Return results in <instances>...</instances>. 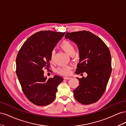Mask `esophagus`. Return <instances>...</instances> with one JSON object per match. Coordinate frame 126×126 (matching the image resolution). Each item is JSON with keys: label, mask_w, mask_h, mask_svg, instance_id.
I'll return each mask as SVG.
<instances>
[{"label": "esophagus", "mask_w": 126, "mask_h": 126, "mask_svg": "<svg viewBox=\"0 0 126 126\" xmlns=\"http://www.w3.org/2000/svg\"><path fill=\"white\" fill-rule=\"evenodd\" d=\"M63 78H64V79H66V80H69V79H71V78L69 77H64Z\"/></svg>", "instance_id": "obj_1"}]
</instances>
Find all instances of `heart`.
Instances as JSON below:
<instances>
[{
    "instance_id": "heart-1",
    "label": "heart",
    "mask_w": 126,
    "mask_h": 126,
    "mask_svg": "<svg viewBox=\"0 0 126 126\" xmlns=\"http://www.w3.org/2000/svg\"><path fill=\"white\" fill-rule=\"evenodd\" d=\"M60 47L68 55L70 56L74 55L75 54V47L74 45L72 44L69 41L64 40L62 42L60 45ZM55 55V52L54 50H52L50 54V59L51 62H52L54 59ZM72 69V67L70 66H66L59 67L57 69V71L59 74L63 75H69L71 70Z\"/></svg>"
}]
</instances>
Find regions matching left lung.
<instances>
[{"mask_svg": "<svg viewBox=\"0 0 126 126\" xmlns=\"http://www.w3.org/2000/svg\"><path fill=\"white\" fill-rule=\"evenodd\" d=\"M64 37L78 48L79 63L76 74H87L86 77L77 78L79 86L74 90V97L82 104H93L104 94L111 73L109 49L100 38L89 32H67Z\"/></svg>", "mask_w": 126, "mask_h": 126, "instance_id": "8db88e82", "label": "left lung"}]
</instances>
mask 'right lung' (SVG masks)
<instances>
[{
  "instance_id": "add662e5",
  "label": "right lung",
  "mask_w": 126,
  "mask_h": 126,
  "mask_svg": "<svg viewBox=\"0 0 126 126\" xmlns=\"http://www.w3.org/2000/svg\"><path fill=\"white\" fill-rule=\"evenodd\" d=\"M65 32L41 31L33 34L22 45L16 58V74L28 99L39 106L55 100L57 87L63 78L55 75L47 79L44 68L50 65L51 52Z\"/></svg>"
}]
</instances>
